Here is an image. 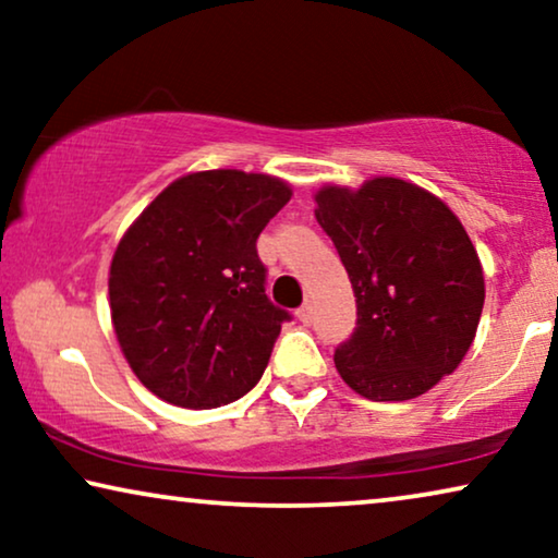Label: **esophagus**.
<instances>
[{
  "label": "esophagus",
  "instance_id": "34e87169",
  "mask_svg": "<svg viewBox=\"0 0 558 558\" xmlns=\"http://www.w3.org/2000/svg\"><path fill=\"white\" fill-rule=\"evenodd\" d=\"M296 317H300V323L310 325L312 319H315V310H312V304H310V302H307V304H302V307L296 310Z\"/></svg>",
  "mask_w": 558,
  "mask_h": 558
}]
</instances>
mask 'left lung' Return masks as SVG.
<instances>
[{"instance_id":"1","label":"left lung","mask_w":558,"mask_h":558,"mask_svg":"<svg viewBox=\"0 0 558 558\" xmlns=\"http://www.w3.org/2000/svg\"><path fill=\"white\" fill-rule=\"evenodd\" d=\"M355 292L357 323L335 368L371 401H409L462 363L475 340L485 279L468 231L439 197L399 178L315 195Z\"/></svg>"}]
</instances>
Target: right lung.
I'll use <instances>...</instances> for the list:
<instances>
[{"label": "right lung", "mask_w": 558, "mask_h": 558, "mask_svg": "<svg viewBox=\"0 0 558 558\" xmlns=\"http://www.w3.org/2000/svg\"><path fill=\"white\" fill-rule=\"evenodd\" d=\"M292 197L241 170L193 172L151 201L111 258L121 353L151 393L182 409L226 407L258 384L281 323L256 239Z\"/></svg>", "instance_id": "1"}]
</instances>
